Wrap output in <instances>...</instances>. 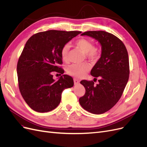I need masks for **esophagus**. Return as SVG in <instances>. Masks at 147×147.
<instances>
[{
	"label": "esophagus",
	"instance_id": "1",
	"mask_svg": "<svg viewBox=\"0 0 147 147\" xmlns=\"http://www.w3.org/2000/svg\"><path fill=\"white\" fill-rule=\"evenodd\" d=\"M74 84L75 85H77V84L80 83V80L77 78H74Z\"/></svg>",
	"mask_w": 147,
	"mask_h": 147
}]
</instances>
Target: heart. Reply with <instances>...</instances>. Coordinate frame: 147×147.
Here are the masks:
<instances>
[{
	"mask_svg": "<svg viewBox=\"0 0 147 147\" xmlns=\"http://www.w3.org/2000/svg\"><path fill=\"white\" fill-rule=\"evenodd\" d=\"M75 45L84 52L87 58L92 62H96L99 59L101 56V49L97 46H93L92 42L88 38H80L75 42ZM69 46L68 44L62 47L61 56L63 61H67L69 59ZM90 69V65L86 63L82 64H72L67 68L68 74L75 77H82Z\"/></svg>",
	"mask_w": 147,
	"mask_h": 147,
	"instance_id": "b5f03b06",
	"label": "heart"
}]
</instances>
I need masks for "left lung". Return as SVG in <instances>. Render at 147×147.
<instances>
[{
    "mask_svg": "<svg viewBox=\"0 0 147 147\" xmlns=\"http://www.w3.org/2000/svg\"><path fill=\"white\" fill-rule=\"evenodd\" d=\"M88 35L97 40L101 45L100 59L93 67L91 75L99 77V83L82 80L80 83L86 90L79 99L80 104L88 112L102 114L112 109L123 94L129 80V63L128 53L121 40L105 31H87Z\"/></svg>",
    "mask_w": 147,
    "mask_h": 147,
    "instance_id": "obj_1",
    "label": "left lung"
}]
</instances>
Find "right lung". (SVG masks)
I'll return each instance as SVG.
<instances>
[{"label": "right lung", "mask_w": 147, "mask_h": 147, "mask_svg": "<svg viewBox=\"0 0 147 147\" xmlns=\"http://www.w3.org/2000/svg\"><path fill=\"white\" fill-rule=\"evenodd\" d=\"M80 31L50 30L31 36L26 42L17 64L18 86L30 107L48 112L59 104L65 88L74 86L73 78L63 75L55 81L53 72L63 74L61 50Z\"/></svg>", "instance_id": "add662e5"}]
</instances>
